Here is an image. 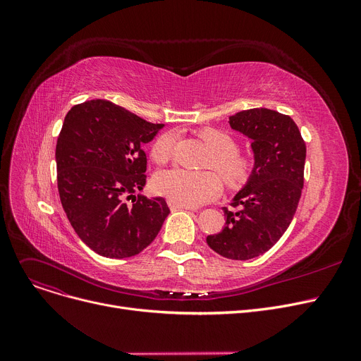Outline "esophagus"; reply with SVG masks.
I'll list each match as a JSON object with an SVG mask.
<instances>
[{"instance_id": "1", "label": "esophagus", "mask_w": 361, "mask_h": 361, "mask_svg": "<svg viewBox=\"0 0 361 361\" xmlns=\"http://www.w3.org/2000/svg\"><path fill=\"white\" fill-rule=\"evenodd\" d=\"M168 206H169V209L171 211H177V209H185V211H196L195 207H192V206H187V204H183V203H178V202H176V200H168Z\"/></svg>"}]
</instances>
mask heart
I'll return each mask as SVG.
<instances>
[{
  "mask_svg": "<svg viewBox=\"0 0 361 361\" xmlns=\"http://www.w3.org/2000/svg\"><path fill=\"white\" fill-rule=\"evenodd\" d=\"M197 136L212 152L206 166L215 169L230 187H238L247 181L255 169V159L249 154L237 152L235 139L218 128H202ZM174 135H162L152 147V158L165 162L173 149ZM215 173H188L181 168L164 169L154 178V188L158 195L187 206H199L219 196L222 181Z\"/></svg>",
  "mask_w": 361,
  "mask_h": 361,
  "instance_id": "1",
  "label": "heart"
}]
</instances>
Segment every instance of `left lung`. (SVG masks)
Listing matches in <instances>:
<instances>
[{
    "label": "left lung",
    "mask_w": 361,
    "mask_h": 361,
    "mask_svg": "<svg viewBox=\"0 0 361 361\" xmlns=\"http://www.w3.org/2000/svg\"><path fill=\"white\" fill-rule=\"evenodd\" d=\"M231 128L252 139L255 169L243 190L224 207L221 233L206 243L218 255L249 260L268 252L290 226L305 184L306 143L290 116L268 108L240 111Z\"/></svg>",
    "instance_id": "obj_1"
}]
</instances>
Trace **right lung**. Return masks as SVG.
Masks as SVG:
<instances>
[{
    "label": "right lung",
    "mask_w": 361,
    "mask_h": 361,
    "mask_svg": "<svg viewBox=\"0 0 361 361\" xmlns=\"http://www.w3.org/2000/svg\"><path fill=\"white\" fill-rule=\"evenodd\" d=\"M162 127L105 99L67 112L55 149L56 183L71 226L94 253L131 257L158 235L169 214L165 199L133 193L146 184L143 146Z\"/></svg>",
    "instance_id": "1"
}]
</instances>
